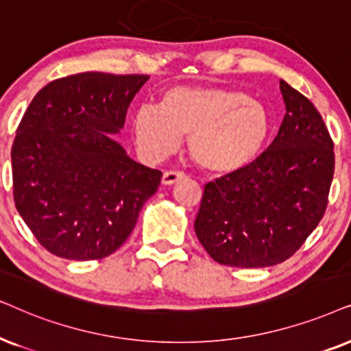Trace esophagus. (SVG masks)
<instances>
[{
	"instance_id": "obj_1",
	"label": "esophagus",
	"mask_w": 351,
	"mask_h": 351,
	"mask_svg": "<svg viewBox=\"0 0 351 351\" xmlns=\"http://www.w3.org/2000/svg\"><path fill=\"white\" fill-rule=\"evenodd\" d=\"M184 178H186V175H184L183 171L168 170V171L163 173V176H162V183H163V184H167V186H170V184H175L176 181H181V180H184Z\"/></svg>"
}]
</instances>
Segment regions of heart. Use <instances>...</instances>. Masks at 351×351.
I'll return each instance as SVG.
<instances>
[{
    "label": "heart",
    "instance_id": "obj_1",
    "mask_svg": "<svg viewBox=\"0 0 351 351\" xmlns=\"http://www.w3.org/2000/svg\"><path fill=\"white\" fill-rule=\"evenodd\" d=\"M139 151L160 160L188 134V151L202 170L236 175L258 160L273 138L266 107L245 91L221 86L181 85L162 93L156 107L133 117Z\"/></svg>",
    "mask_w": 351,
    "mask_h": 351
}]
</instances>
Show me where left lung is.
Masks as SVG:
<instances>
[{
    "label": "left lung",
    "instance_id": "obj_1",
    "mask_svg": "<svg viewBox=\"0 0 351 351\" xmlns=\"http://www.w3.org/2000/svg\"><path fill=\"white\" fill-rule=\"evenodd\" d=\"M286 115L278 136L247 170L207 183L194 221L219 265L265 268L303 245L328 207L334 143L316 107L279 82Z\"/></svg>",
    "mask_w": 351,
    "mask_h": 351
}]
</instances>
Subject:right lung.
Masks as SVG:
<instances>
[{"instance_id":"right-lung-1","label":"right lung","mask_w":351,"mask_h":351,"mask_svg":"<svg viewBox=\"0 0 351 351\" xmlns=\"http://www.w3.org/2000/svg\"><path fill=\"white\" fill-rule=\"evenodd\" d=\"M149 75L85 72L36 93L14 139L12 193L36 241L56 256L99 260L132 234L162 171L134 162L110 134Z\"/></svg>"}]
</instances>
